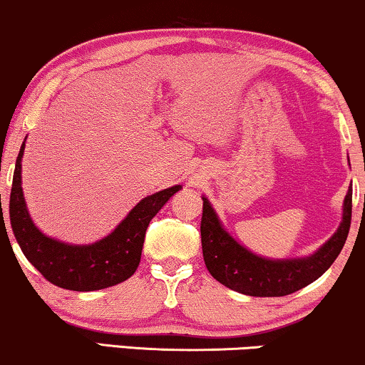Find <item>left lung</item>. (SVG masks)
<instances>
[{
  "label": "left lung",
  "mask_w": 365,
  "mask_h": 365,
  "mask_svg": "<svg viewBox=\"0 0 365 365\" xmlns=\"http://www.w3.org/2000/svg\"><path fill=\"white\" fill-rule=\"evenodd\" d=\"M202 256L211 276L232 291L254 297H281L316 281L332 266L346 244L352 216V191L344 199L342 222L326 244L306 257L267 259L241 246L222 227L211 202L202 197Z\"/></svg>",
  "instance_id": "obj_1"
}]
</instances>
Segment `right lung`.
Segmentation results:
<instances>
[{"instance_id": "add662e5", "label": "right lung", "mask_w": 365, "mask_h": 365, "mask_svg": "<svg viewBox=\"0 0 365 365\" xmlns=\"http://www.w3.org/2000/svg\"><path fill=\"white\" fill-rule=\"evenodd\" d=\"M16 158L9 196V221L13 234L29 262L54 286L69 291H99L126 281L141 261L144 236L151 219L181 186H173L144 197L118 224L111 234L93 244H66L48 237L34 226L21 187V158ZM3 219V211H1Z\"/></svg>"}]
</instances>
